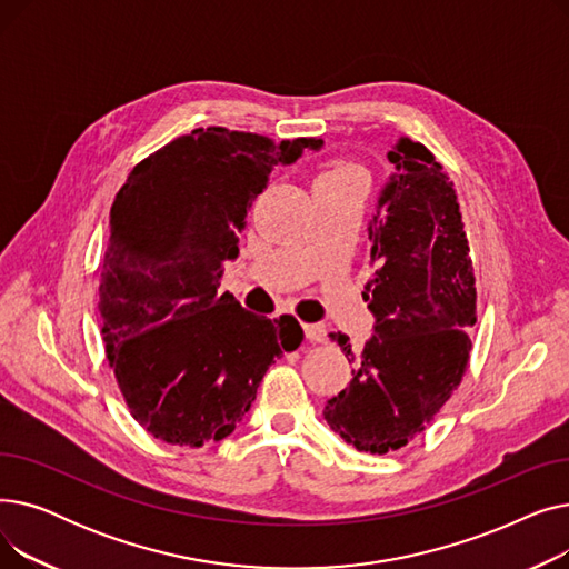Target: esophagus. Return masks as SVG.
Listing matches in <instances>:
<instances>
[{"label":"esophagus","mask_w":569,"mask_h":569,"mask_svg":"<svg viewBox=\"0 0 569 569\" xmlns=\"http://www.w3.org/2000/svg\"><path fill=\"white\" fill-rule=\"evenodd\" d=\"M302 330H305V337L313 343H322L327 339V330H325V325H320V322H305Z\"/></svg>","instance_id":"esophagus-1"}]
</instances>
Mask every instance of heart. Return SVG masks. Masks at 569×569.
<instances>
[{
	"label": "heart",
	"mask_w": 569,
	"mask_h": 569,
	"mask_svg": "<svg viewBox=\"0 0 569 569\" xmlns=\"http://www.w3.org/2000/svg\"><path fill=\"white\" fill-rule=\"evenodd\" d=\"M318 179H320V182H327V179H360V182L367 184L365 172H362L360 168H357L355 163H343V161L332 163L330 168L322 170V172L318 174ZM318 179H316V182H318Z\"/></svg>",
	"instance_id": "heart-1"
}]
</instances>
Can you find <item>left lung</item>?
<instances>
[{
	"label": "left lung",
	"mask_w": 569,
	"mask_h": 569,
	"mask_svg": "<svg viewBox=\"0 0 569 569\" xmlns=\"http://www.w3.org/2000/svg\"><path fill=\"white\" fill-rule=\"evenodd\" d=\"M369 223L373 274L365 302L373 337L355 355L352 380L322 415L360 452L387 455L420 436L459 387L475 325V274L450 177L422 142L401 138Z\"/></svg>",
	"instance_id": "8db88e82"
}]
</instances>
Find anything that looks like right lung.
<instances>
[{
    "mask_svg": "<svg viewBox=\"0 0 569 569\" xmlns=\"http://www.w3.org/2000/svg\"><path fill=\"white\" fill-rule=\"evenodd\" d=\"M320 144L196 129L140 161L114 196L101 335L133 420L154 438L179 447L223 440L274 357L302 343L295 318L256 316L219 286L269 174Z\"/></svg>",
    "mask_w": 569,
    "mask_h": 569,
    "instance_id": "1",
    "label": "right lung"
}]
</instances>
